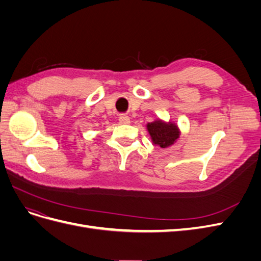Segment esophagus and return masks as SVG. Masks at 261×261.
Segmentation results:
<instances>
[{"instance_id": "obj_1", "label": "esophagus", "mask_w": 261, "mask_h": 261, "mask_svg": "<svg viewBox=\"0 0 261 261\" xmlns=\"http://www.w3.org/2000/svg\"><path fill=\"white\" fill-rule=\"evenodd\" d=\"M118 122H120V124H128L129 117L126 114H120V116H118Z\"/></svg>"}]
</instances>
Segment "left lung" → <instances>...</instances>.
<instances>
[{
    "label": "left lung",
    "instance_id": "1",
    "mask_svg": "<svg viewBox=\"0 0 261 261\" xmlns=\"http://www.w3.org/2000/svg\"><path fill=\"white\" fill-rule=\"evenodd\" d=\"M147 129L151 136L152 143L159 145L161 148H167L174 144L179 135L178 128L175 124H165L160 120L149 123L147 125Z\"/></svg>",
    "mask_w": 261,
    "mask_h": 261
}]
</instances>
